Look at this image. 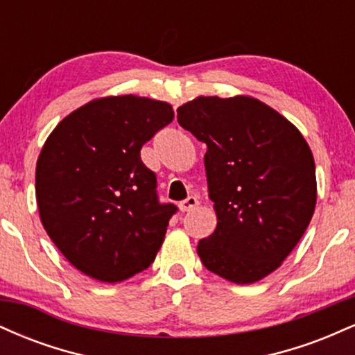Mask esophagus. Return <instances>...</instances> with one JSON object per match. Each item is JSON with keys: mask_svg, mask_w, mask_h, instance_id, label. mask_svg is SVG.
<instances>
[{"mask_svg": "<svg viewBox=\"0 0 355 355\" xmlns=\"http://www.w3.org/2000/svg\"><path fill=\"white\" fill-rule=\"evenodd\" d=\"M197 205H198V198L193 197V195H190V197H187L185 200L180 202V205L178 207H180L182 211H190V210H193Z\"/></svg>", "mask_w": 355, "mask_h": 355, "instance_id": "1", "label": "esophagus"}]
</instances>
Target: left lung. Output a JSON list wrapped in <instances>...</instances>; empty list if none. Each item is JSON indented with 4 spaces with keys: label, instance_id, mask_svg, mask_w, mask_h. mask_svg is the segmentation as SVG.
<instances>
[{
    "label": "left lung",
    "instance_id": "left-lung-1",
    "mask_svg": "<svg viewBox=\"0 0 355 355\" xmlns=\"http://www.w3.org/2000/svg\"><path fill=\"white\" fill-rule=\"evenodd\" d=\"M182 128L207 145L217 229L197 245L207 270L254 284L302 239L317 200L315 164L288 120L250 96H198L177 110Z\"/></svg>",
    "mask_w": 355,
    "mask_h": 355
}]
</instances>
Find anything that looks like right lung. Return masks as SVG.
Segmentation results:
<instances>
[{
	"label": "right lung",
	"mask_w": 355,
	"mask_h": 355,
	"mask_svg": "<svg viewBox=\"0 0 355 355\" xmlns=\"http://www.w3.org/2000/svg\"><path fill=\"white\" fill-rule=\"evenodd\" d=\"M173 116L165 101L108 96L73 112L48 137L36 164L40 217L88 277L121 282L153 263L178 207L160 202L140 150Z\"/></svg>",
	"instance_id": "add662e5"
}]
</instances>
